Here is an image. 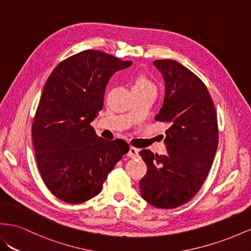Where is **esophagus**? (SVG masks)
Here are the masks:
<instances>
[{"mask_svg": "<svg viewBox=\"0 0 251 251\" xmlns=\"http://www.w3.org/2000/svg\"><path fill=\"white\" fill-rule=\"evenodd\" d=\"M127 155L129 156V157H131V159H135V157L139 156V149L131 146V147L129 148V151H128Z\"/></svg>", "mask_w": 251, "mask_h": 251, "instance_id": "esophagus-1", "label": "esophagus"}]
</instances>
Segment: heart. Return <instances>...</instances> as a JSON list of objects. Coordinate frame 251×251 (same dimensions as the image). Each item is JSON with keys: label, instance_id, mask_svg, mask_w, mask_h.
Wrapping results in <instances>:
<instances>
[{"label": "heart", "instance_id": "obj_1", "mask_svg": "<svg viewBox=\"0 0 251 251\" xmlns=\"http://www.w3.org/2000/svg\"><path fill=\"white\" fill-rule=\"evenodd\" d=\"M141 89H156L155 84L145 75H140L135 78L134 84L132 86V90Z\"/></svg>", "mask_w": 251, "mask_h": 251}]
</instances>
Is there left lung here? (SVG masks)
I'll list each match as a JSON object with an SVG mask.
<instances>
[{
  "label": "left lung",
  "instance_id": "8db88e82",
  "mask_svg": "<svg viewBox=\"0 0 251 251\" xmlns=\"http://www.w3.org/2000/svg\"><path fill=\"white\" fill-rule=\"evenodd\" d=\"M165 81V98L155 120L169 124L166 155L140 151L147 173L142 198L156 208L180 207L197 195L212 166L219 143L216 108L201 78L175 60H155Z\"/></svg>",
  "mask_w": 251,
  "mask_h": 251
}]
</instances>
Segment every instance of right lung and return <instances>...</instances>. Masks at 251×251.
<instances>
[{
    "label": "right lung",
    "mask_w": 251,
    "mask_h": 251,
    "mask_svg": "<svg viewBox=\"0 0 251 251\" xmlns=\"http://www.w3.org/2000/svg\"><path fill=\"white\" fill-rule=\"evenodd\" d=\"M131 63L87 49L62 61L47 78L34 114L32 143L43 181L64 202L80 204L98 196L129 150L124 140L98 137L90 123L103 108L110 76Z\"/></svg>",
    "instance_id": "add662e5"
}]
</instances>
